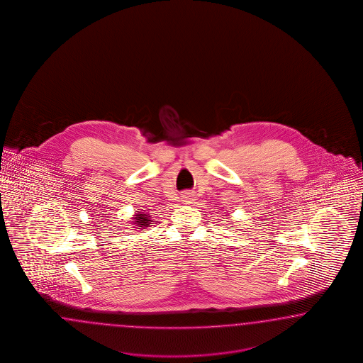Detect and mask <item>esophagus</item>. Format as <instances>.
<instances>
[{"label":"esophagus","mask_w":363,"mask_h":363,"mask_svg":"<svg viewBox=\"0 0 363 363\" xmlns=\"http://www.w3.org/2000/svg\"><path fill=\"white\" fill-rule=\"evenodd\" d=\"M182 201H184V203L190 205V203H193V202H194V196H193V194H190V193H186V194H184V196H182Z\"/></svg>","instance_id":"esophagus-1"}]
</instances>
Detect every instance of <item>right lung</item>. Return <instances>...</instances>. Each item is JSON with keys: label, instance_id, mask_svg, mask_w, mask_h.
I'll use <instances>...</instances> for the list:
<instances>
[{"label": "right lung", "instance_id": "obj_1", "mask_svg": "<svg viewBox=\"0 0 363 363\" xmlns=\"http://www.w3.org/2000/svg\"><path fill=\"white\" fill-rule=\"evenodd\" d=\"M133 225L137 228V229H140V230H143V229H146V228H149L150 226V223L153 222L152 218H150V216L146 213H143V211H138V213H135V216L133 217ZM133 226V228H134Z\"/></svg>", "mask_w": 363, "mask_h": 363}]
</instances>
